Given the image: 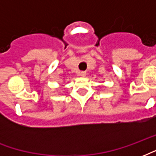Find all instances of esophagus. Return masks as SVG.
<instances>
[{"mask_svg": "<svg viewBox=\"0 0 156 156\" xmlns=\"http://www.w3.org/2000/svg\"><path fill=\"white\" fill-rule=\"evenodd\" d=\"M80 75H81L82 77H85V76H86V72H81V73H80Z\"/></svg>", "mask_w": 156, "mask_h": 156, "instance_id": "34e87169", "label": "esophagus"}]
</instances>
